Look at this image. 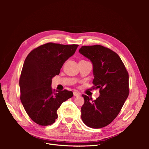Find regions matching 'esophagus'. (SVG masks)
<instances>
[{
    "instance_id": "obj_1",
    "label": "esophagus",
    "mask_w": 149,
    "mask_h": 149,
    "mask_svg": "<svg viewBox=\"0 0 149 149\" xmlns=\"http://www.w3.org/2000/svg\"><path fill=\"white\" fill-rule=\"evenodd\" d=\"M79 93H78V92H77V91H74L73 92V95L74 96H79Z\"/></svg>"
}]
</instances>
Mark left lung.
<instances>
[{
  "label": "left lung",
  "instance_id": "8db88e82",
  "mask_svg": "<svg viewBox=\"0 0 149 149\" xmlns=\"http://www.w3.org/2000/svg\"><path fill=\"white\" fill-rule=\"evenodd\" d=\"M93 63V89L100 96L92 101L83 94L81 119L89 127L100 129L111 123L120 112L129 93V74L120 58L100 45L81 47L79 50Z\"/></svg>",
  "mask_w": 149,
  "mask_h": 149
}]
</instances>
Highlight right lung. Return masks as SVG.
<instances>
[{"label": "right lung", "mask_w": 149, "mask_h": 149, "mask_svg": "<svg viewBox=\"0 0 149 149\" xmlns=\"http://www.w3.org/2000/svg\"><path fill=\"white\" fill-rule=\"evenodd\" d=\"M78 45L48 43L31 51L22 68L19 86L20 100L29 116L40 125L53 124L61 104L73 97L72 91H53L52 79L60 73L64 63Z\"/></svg>", "instance_id": "right-lung-1"}]
</instances>
